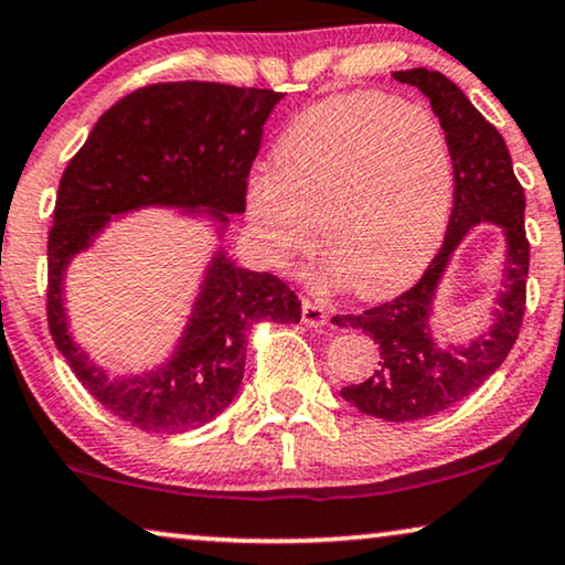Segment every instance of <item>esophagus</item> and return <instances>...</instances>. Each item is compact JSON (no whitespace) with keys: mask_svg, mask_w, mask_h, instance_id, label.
<instances>
[{"mask_svg":"<svg viewBox=\"0 0 565 565\" xmlns=\"http://www.w3.org/2000/svg\"><path fill=\"white\" fill-rule=\"evenodd\" d=\"M302 320L305 326L310 328H322L328 322V310L320 302H312V299H302Z\"/></svg>","mask_w":565,"mask_h":565,"instance_id":"esophagus-1","label":"esophagus"}]
</instances>
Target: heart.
Masks as SVG:
<instances>
[{
	"label": "heart",
	"instance_id": "heart-1",
	"mask_svg": "<svg viewBox=\"0 0 565 565\" xmlns=\"http://www.w3.org/2000/svg\"><path fill=\"white\" fill-rule=\"evenodd\" d=\"M452 152L431 113L387 93L305 108L247 180L245 214L263 258L289 268L326 247L361 299L408 287L439 245L452 204Z\"/></svg>",
	"mask_w": 565,
	"mask_h": 565
}]
</instances>
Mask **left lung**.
<instances>
[{
	"mask_svg": "<svg viewBox=\"0 0 565 565\" xmlns=\"http://www.w3.org/2000/svg\"><path fill=\"white\" fill-rule=\"evenodd\" d=\"M418 87L447 134L455 168V204L447 235L416 287L361 315H335L341 328H356L380 345L372 377L341 390L343 401L382 420H418L447 411L483 385L514 345L527 299L530 243L524 235V191L511 168L507 141L480 116L460 87L441 72H393ZM478 223H495L508 239L502 291L486 334L465 344H439L430 333L433 299L448 260Z\"/></svg>",
	"mask_w": 565,
	"mask_h": 565,
	"instance_id": "obj_1",
	"label": "left lung"
}]
</instances>
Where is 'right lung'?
I'll use <instances>...</instances> for the list:
<instances>
[{
	"instance_id": "right-lung-1",
	"label": "right lung",
	"mask_w": 565,
	"mask_h": 565,
	"mask_svg": "<svg viewBox=\"0 0 565 565\" xmlns=\"http://www.w3.org/2000/svg\"><path fill=\"white\" fill-rule=\"evenodd\" d=\"M281 93L220 82H162L134 89L97 118L58 183L49 232V328L66 364L97 403L152 434H183L235 401L255 322H299L302 305L281 278L237 266L220 245L175 349L162 364L110 377L70 333L64 278L118 216L178 209L224 235L245 212L263 124Z\"/></svg>"
}]
</instances>
